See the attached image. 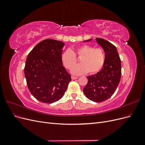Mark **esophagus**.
Returning a JSON list of instances; mask_svg holds the SVG:
<instances>
[{
  "instance_id": "esophagus-1",
  "label": "esophagus",
  "mask_w": 145,
  "mask_h": 145,
  "mask_svg": "<svg viewBox=\"0 0 145 145\" xmlns=\"http://www.w3.org/2000/svg\"><path fill=\"white\" fill-rule=\"evenodd\" d=\"M78 78V77H75V76H71V78L72 80H74V79H77V78Z\"/></svg>"
}]
</instances>
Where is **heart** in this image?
I'll list each match as a JSON object with an SVG mask.
<instances>
[{
	"instance_id": "heart-1",
	"label": "heart",
	"mask_w": 145,
	"mask_h": 145,
	"mask_svg": "<svg viewBox=\"0 0 145 145\" xmlns=\"http://www.w3.org/2000/svg\"><path fill=\"white\" fill-rule=\"evenodd\" d=\"M76 56L80 57V64L72 69L71 72L74 75H81L88 72L90 74L98 72L103 67L105 59L102 48H94L88 45H83L77 47L74 51L68 49L62 53L61 59L67 69H71L77 63Z\"/></svg>"
}]
</instances>
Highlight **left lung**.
Masks as SVG:
<instances>
[{
	"label": "left lung",
	"mask_w": 145,
	"mask_h": 145,
	"mask_svg": "<svg viewBox=\"0 0 145 145\" xmlns=\"http://www.w3.org/2000/svg\"><path fill=\"white\" fill-rule=\"evenodd\" d=\"M91 39L85 42L92 40ZM96 41L103 48L105 59L102 69L96 74L87 77L88 83L83 88L86 97L95 102H102L115 93L121 77V60L116 47L102 38Z\"/></svg>",
	"instance_id": "1"
}]
</instances>
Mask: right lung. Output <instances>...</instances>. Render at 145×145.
<instances>
[{
  "mask_svg": "<svg viewBox=\"0 0 145 145\" xmlns=\"http://www.w3.org/2000/svg\"><path fill=\"white\" fill-rule=\"evenodd\" d=\"M64 43L45 39L30 51L24 68L30 93L42 103H52L63 97L71 75L61 59Z\"/></svg>",
  "mask_w": 145,
  "mask_h": 145,
  "instance_id": "obj_1",
  "label": "right lung"
}]
</instances>
